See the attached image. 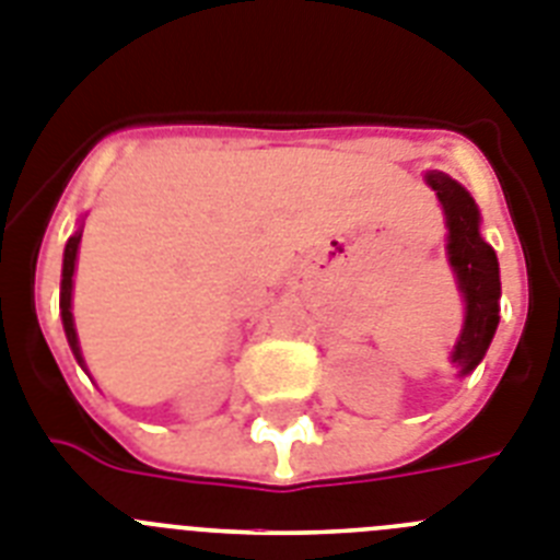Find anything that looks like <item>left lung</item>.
<instances>
[{
	"mask_svg": "<svg viewBox=\"0 0 560 560\" xmlns=\"http://www.w3.org/2000/svg\"><path fill=\"white\" fill-rule=\"evenodd\" d=\"M428 186L436 192L447 226V262L465 303V323L451 351L458 376L476 371L499 328L501 277L493 246L481 237V214L472 195L444 172H428Z\"/></svg>",
	"mask_w": 560,
	"mask_h": 560,
	"instance_id": "obj_1",
	"label": "left lung"
}]
</instances>
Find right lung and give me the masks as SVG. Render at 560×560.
<instances>
[{"label": "right lung", "instance_id": "obj_1", "mask_svg": "<svg viewBox=\"0 0 560 560\" xmlns=\"http://www.w3.org/2000/svg\"><path fill=\"white\" fill-rule=\"evenodd\" d=\"M79 243H81V226L75 234L67 241L65 246V262H61V291H59V312H61V326H65L67 342L73 351L75 362L88 371V362L81 357L79 334H75V319H73V275H75V260H79Z\"/></svg>", "mask_w": 560, "mask_h": 560}]
</instances>
